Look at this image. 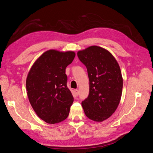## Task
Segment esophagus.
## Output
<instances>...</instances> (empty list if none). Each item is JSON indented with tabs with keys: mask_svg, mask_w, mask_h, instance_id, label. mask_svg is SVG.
<instances>
[{
	"mask_svg": "<svg viewBox=\"0 0 153 153\" xmlns=\"http://www.w3.org/2000/svg\"><path fill=\"white\" fill-rule=\"evenodd\" d=\"M74 92H75V96H78V89H75V90H74Z\"/></svg>",
	"mask_w": 153,
	"mask_h": 153,
	"instance_id": "obj_1",
	"label": "esophagus"
}]
</instances>
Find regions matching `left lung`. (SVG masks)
<instances>
[{
	"label": "left lung",
	"instance_id": "1",
	"mask_svg": "<svg viewBox=\"0 0 153 153\" xmlns=\"http://www.w3.org/2000/svg\"><path fill=\"white\" fill-rule=\"evenodd\" d=\"M86 66L89 79V94L82 102L86 116L96 122L109 118L121 98L123 79L119 65L109 51L91 46L77 52Z\"/></svg>",
	"mask_w": 153,
	"mask_h": 153
}]
</instances>
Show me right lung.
Wrapping results in <instances>:
<instances>
[{
  "label": "right lung",
  "instance_id": "add662e5",
  "mask_svg": "<svg viewBox=\"0 0 153 153\" xmlns=\"http://www.w3.org/2000/svg\"><path fill=\"white\" fill-rule=\"evenodd\" d=\"M75 57L73 51H46L27 75L29 102L38 116L48 124L59 123L69 115L73 97L67 87L66 68Z\"/></svg>",
  "mask_w": 153,
  "mask_h": 153
}]
</instances>
